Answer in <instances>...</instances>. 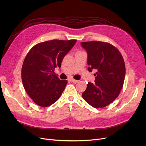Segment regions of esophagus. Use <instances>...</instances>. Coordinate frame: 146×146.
<instances>
[{"mask_svg":"<svg viewBox=\"0 0 146 146\" xmlns=\"http://www.w3.org/2000/svg\"><path fill=\"white\" fill-rule=\"evenodd\" d=\"M68 81L70 82H73V83H76V82H78V80H75L74 79H72V78L68 79Z\"/></svg>","mask_w":146,"mask_h":146,"instance_id":"esophagus-1","label":"esophagus"}]
</instances>
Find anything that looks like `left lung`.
Returning a JSON list of instances; mask_svg holds the SVG:
<instances>
[{"mask_svg":"<svg viewBox=\"0 0 146 146\" xmlns=\"http://www.w3.org/2000/svg\"><path fill=\"white\" fill-rule=\"evenodd\" d=\"M88 53V70H96L95 83L88 82L82 97L94 108L112 103L123 87L125 66L119 51L112 44L101 41L82 42Z\"/></svg>","mask_w":146,"mask_h":146,"instance_id":"8db88e82","label":"left lung"}]
</instances>
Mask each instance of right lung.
<instances>
[{
    "label": "right lung",
    "mask_w": 146,
    "mask_h": 146,
    "mask_svg": "<svg viewBox=\"0 0 146 146\" xmlns=\"http://www.w3.org/2000/svg\"><path fill=\"white\" fill-rule=\"evenodd\" d=\"M76 41H45L36 44L28 52L22 67V80L27 94L36 105L49 106L60 98L67 81L58 79L54 69L61 67Z\"/></svg>",
    "instance_id": "right-lung-1"
}]
</instances>
